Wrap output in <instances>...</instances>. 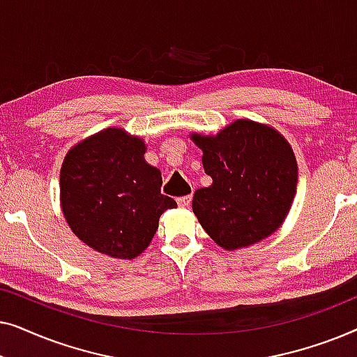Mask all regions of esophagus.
<instances>
[{"label": "esophagus", "instance_id": "esophagus-1", "mask_svg": "<svg viewBox=\"0 0 357 357\" xmlns=\"http://www.w3.org/2000/svg\"><path fill=\"white\" fill-rule=\"evenodd\" d=\"M190 203H192V197H190V195H187V197L177 198V204H178L180 208H187Z\"/></svg>", "mask_w": 357, "mask_h": 357}]
</instances>
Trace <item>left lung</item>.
I'll return each mask as SVG.
<instances>
[{
    "label": "left lung",
    "instance_id": "left-lung-1",
    "mask_svg": "<svg viewBox=\"0 0 357 357\" xmlns=\"http://www.w3.org/2000/svg\"><path fill=\"white\" fill-rule=\"evenodd\" d=\"M213 183L193 195V213L219 247L236 250L276 231L297 185L291 146L276 130L237 120L216 136L192 135Z\"/></svg>",
    "mask_w": 357,
    "mask_h": 357
}]
</instances>
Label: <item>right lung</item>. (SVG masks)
Returning <instances> with one entry per match:
<instances>
[{
  "label": "right lung",
  "mask_w": 357,
  "mask_h": 357,
  "mask_svg": "<svg viewBox=\"0 0 357 357\" xmlns=\"http://www.w3.org/2000/svg\"><path fill=\"white\" fill-rule=\"evenodd\" d=\"M146 146L107 128L75 146L63 160L61 208L71 231L114 258L138 257L153 241L159 218L177 206L160 193V172L144 160Z\"/></svg>",
  "instance_id": "right-lung-1"
}]
</instances>
